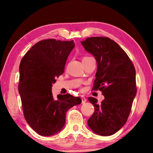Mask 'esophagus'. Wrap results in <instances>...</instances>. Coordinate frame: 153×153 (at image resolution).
I'll use <instances>...</instances> for the list:
<instances>
[{"mask_svg":"<svg viewBox=\"0 0 153 153\" xmlns=\"http://www.w3.org/2000/svg\"><path fill=\"white\" fill-rule=\"evenodd\" d=\"M86 101H87V99H86L85 97H82V104H84Z\"/></svg>","mask_w":153,"mask_h":153,"instance_id":"obj_1","label":"esophagus"}]
</instances>
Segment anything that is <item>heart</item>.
I'll return each instance as SVG.
<instances>
[{
	"label": "heart",
	"mask_w": 153,
	"mask_h": 153,
	"mask_svg": "<svg viewBox=\"0 0 153 153\" xmlns=\"http://www.w3.org/2000/svg\"><path fill=\"white\" fill-rule=\"evenodd\" d=\"M90 57H91V56H84V57L83 58V59H85V58H90Z\"/></svg>",
	"instance_id": "heart-1"
}]
</instances>
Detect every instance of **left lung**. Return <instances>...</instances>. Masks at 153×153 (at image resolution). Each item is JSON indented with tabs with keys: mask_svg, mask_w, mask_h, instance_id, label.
<instances>
[{
	"mask_svg": "<svg viewBox=\"0 0 153 153\" xmlns=\"http://www.w3.org/2000/svg\"><path fill=\"white\" fill-rule=\"evenodd\" d=\"M81 43L97 62L92 89L105 96L100 105L97 99L88 98L95 106L88 126L98 135H113L126 123L137 93L135 67L126 52L108 37H88Z\"/></svg>",
	"mask_w": 153,
	"mask_h": 153,
	"instance_id": "left-lung-1",
	"label": "left lung"
}]
</instances>
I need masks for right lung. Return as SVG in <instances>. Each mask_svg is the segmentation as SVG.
Here are the masks:
<instances>
[{
  "label": "right lung",
  "instance_id": "1",
  "mask_svg": "<svg viewBox=\"0 0 153 153\" xmlns=\"http://www.w3.org/2000/svg\"><path fill=\"white\" fill-rule=\"evenodd\" d=\"M74 41L48 39L35 44L19 64L18 91L24 118L38 134L50 136L60 131L66 122L68 110L82 102L69 93L54 99L53 84L64 73Z\"/></svg>",
  "mask_w": 153,
  "mask_h": 153
}]
</instances>
